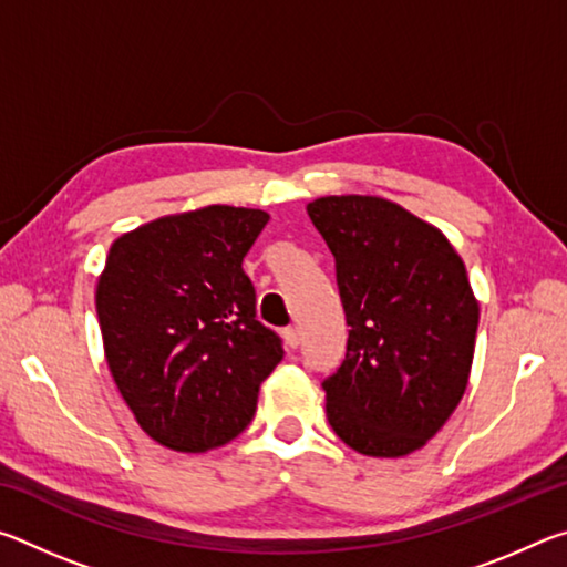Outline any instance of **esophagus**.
Instances as JSON below:
<instances>
[{"label":"esophagus","mask_w":567,"mask_h":567,"mask_svg":"<svg viewBox=\"0 0 567 567\" xmlns=\"http://www.w3.org/2000/svg\"><path fill=\"white\" fill-rule=\"evenodd\" d=\"M282 340H285V344L287 348H297V344H300V340H302V330L300 328H285L282 330Z\"/></svg>","instance_id":"34e87169"}]
</instances>
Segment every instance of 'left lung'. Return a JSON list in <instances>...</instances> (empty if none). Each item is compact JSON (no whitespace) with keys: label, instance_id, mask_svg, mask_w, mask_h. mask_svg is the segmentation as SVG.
Segmentation results:
<instances>
[{"label":"left lung","instance_id":"left-lung-1","mask_svg":"<svg viewBox=\"0 0 567 567\" xmlns=\"http://www.w3.org/2000/svg\"><path fill=\"white\" fill-rule=\"evenodd\" d=\"M338 267L348 354L322 382L328 420L368 457L425 447L465 395L480 320L463 257L443 229L378 195L307 205Z\"/></svg>","mask_w":567,"mask_h":567}]
</instances>
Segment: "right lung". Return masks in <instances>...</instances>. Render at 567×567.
<instances>
[{
  "label": "right lung",
  "instance_id": "obj_1",
  "mask_svg": "<svg viewBox=\"0 0 567 567\" xmlns=\"http://www.w3.org/2000/svg\"><path fill=\"white\" fill-rule=\"evenodd\" d=\"M270 215L207 205L114 239L97 277L104 358L137 425L175 453H207L252 420L280 338L257 320L243 270Z\"/></svg>",
  "mask_w": 567,
  "mask_h": 567
}]
</instances>
